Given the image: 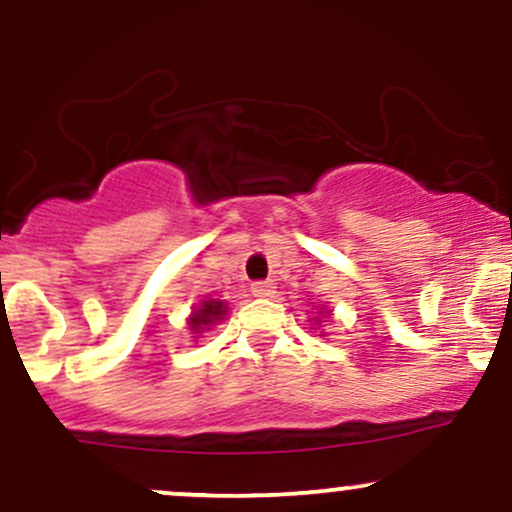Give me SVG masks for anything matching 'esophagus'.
<instances>
[{
    "label": "esophagus",
    "mask_w": 512,
    "mask_h": 512,
    "mask_svg": "<svg viewBox=\"0 0 512 512\" xmlns=\"http://www.w3.org/2000/svg\"><path fill=\"white\" fill-rule=\"evenodd\" d=\"M250 291L255 298H272L276 293V286L272 284V281H255Z\"/></svg>",
    "instance_id": "1"
}]
</instances>
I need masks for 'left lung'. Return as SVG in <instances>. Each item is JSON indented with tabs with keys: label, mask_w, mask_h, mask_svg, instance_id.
<instances>
[{
	"label": "left lung",
	"mask_w": 512,
	"mask_h": 512,
	"mask_svg": "<svg viewBox=\"0 0 512 512\" xmlns=\"http://www.w3.org/2000/svg\"><path fill=\"white\" fill-rule=\"evenodd\" d=\"M325 312L328 313V320H330L332 310H327V308H325V305H322V308H320V305H317V317H313V322H315V325H317V327H320V325H322V322H327L322 321L321 318L319 317L320 314H324Z\"/></svg>",
	"instance_id": "1"
}]
</instances>
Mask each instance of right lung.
<instances>
[{
    "label": "right lung",
    "mask_w": 512,
    "mask_h": 512,
    "mask_svg": "<svg viewBox=\"0 0 512 512\" xmlns=\"http://www.w3.org/2000/svg\"><path fill=\"white\" fill-rule=\"evenodd\" d=\"M228 315V303L219 301V298H209L192 308L190 317H187V330H190L192 339H199V334L211 330L214 325H219L221 320H226Z\"/></svg>",
    "instance_id": "1"
}]
</instances>
